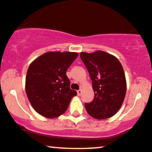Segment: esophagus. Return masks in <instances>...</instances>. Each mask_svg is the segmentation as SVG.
<instances>
[{
	"label": "esophagus",
	"instance_id": "obj_1",
	"mask_svg": "<svg viewBox=\"0 0 152 152\" xmlns=\"http://www.w3.org/2000/svg\"><path fill=\"white\" fill-rule=\"evenodd\" d=\"M81 93H82V91L81 90V89H80V90H78V91H77V94H78V96H80V95L81 94Z\"/></svg>",
	"mask_w": 152,
	"mask_h": 152
}]
</instances>
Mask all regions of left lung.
<instances>
[{
  "instance_id": "obj_1",
  "label": "left lung",
  "mask_w": 152,
  "mask_h": 152,
  "mask_svg": "<svg viewBox=\"0 0 152 152\" xmlns=\"http://www.w3.org/2000/svg\"><path fill=\"white\" fill-rule=\"evenodd\" d=\"M81 58L92 80L94 98L85 103L89 115L98 120L111 118L120 110L126 94L125 72L115 56L103 51L81 52Z\"/></svg>"
}]
</instances>
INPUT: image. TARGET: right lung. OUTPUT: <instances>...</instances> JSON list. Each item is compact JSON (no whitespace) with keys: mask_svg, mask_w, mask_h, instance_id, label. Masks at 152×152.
I'll return each mask as SVG.
<instances>
[{"mask_svg":"<svg viewBox=\"0 0 152 152\" xmlns=\"http://www.w3.org/2000/svg\"><path fill=\"white\" fill-rule=\"evenodd\" d=\"M77 52H49L34 59L27 69L25 91L37 113L55 118L66 112L77 95L70 88L67 69L77 58Z\"/></svg>","mask_w":152,"mask_h":152,"instance_id":"right-lung-1","label":"right lung"}]
</instances>
